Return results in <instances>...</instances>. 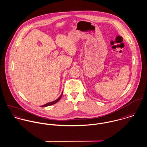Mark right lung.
<instances>
[{
  "instance_id": "right-lung-1",
  "label": "right lung",
  "mask_w": 147,
  "mask_h": 147,
  "mask_svg": "<svg viewBox=\"0 0 147 147\" xmlns=\"http://www.w3.org/2000/svg\"><path fill=\"white\" fill-rule=\"evenodd\" d=\"M62 94H63V93H62V94L61 95V96L57 99V100H55V101H53V102H49V103H47V104H45V105H42V106H41V107H46V106H50V105H54V104H56L57 102H58L59 100H60V99L61 98V97H62Z\"/></svg>"
}]
</instances>
